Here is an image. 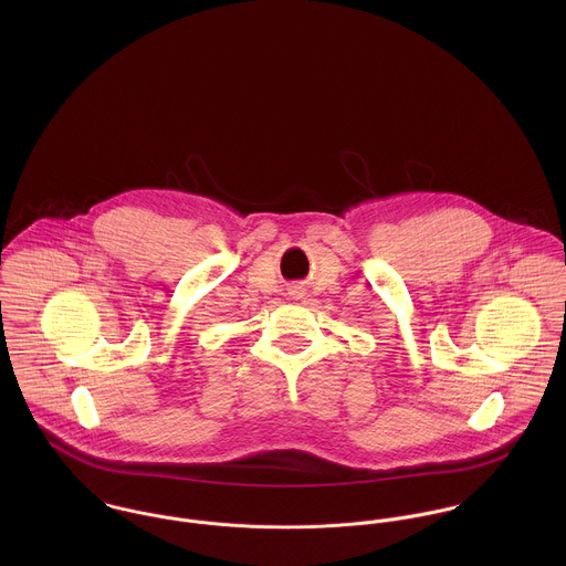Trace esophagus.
<instances>
[{
	"instance_id": "esophagus-1",
	"label": "esophagus",
	"mask_w": 566,
	"mask_h": 566,
	"mask_svg": "<svg viewBox=\"0 0 566 566\" xmlns=\"http://www.w3.org/2000/svg\"><path fill=\"white\" fill-rule=\"evenodd\" d=\"M290 294H294V296H296V298H301V294H303V292H301V290H292V292H290Z\"/></svg>"
}]
</instances>
